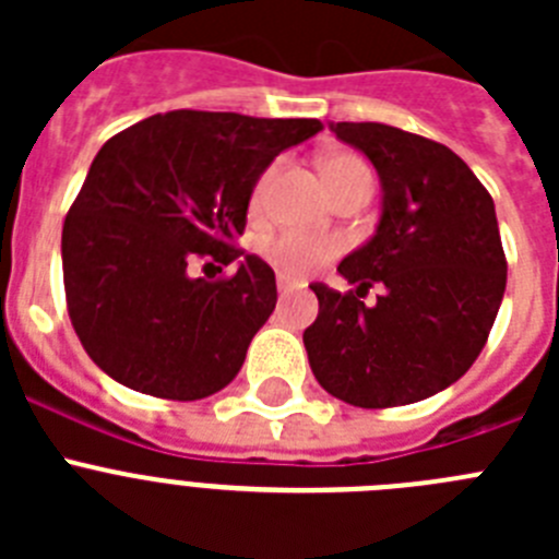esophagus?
Returning <instances> with one entry per match:
<instances>
[{
	"label": "esophagus",
	"mask_w": 559,
	"mask_h": 559,
	"mask_svg": "<svg viewBox=\"0 0 559 559\" xmlns=\"http://www.w3.org/2000/svg\"><path fill=\"white\" fill-rule=\"evenodd\" d=\"M276 288H280V294H290V290L296 288V283H290L288 276H276Z\"/></svg>",
	"instance_id": "obj_1"
}]
</instances>
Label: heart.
Returning a JSON list of instances; mask_svg holds the SVG:
<instances>
[{
    "label": "heart",
    "mask_w": 559,
    "mask_h": 559,
    "mask_svg": "<svg viewBox=\"0 0 559 559\" xmlns=\"http://www.w3.org/2000/svg\"><path fill=\"white\" fill-rule=\"evenodd\" d=\"M276 173L280 165H271L260 173V179L251 187V210H263L269 204L271 187H274ZM324 181H328L330 192L341 195V192L353 190V187H372V173L358 156L353 153H333L322 162ZM341 246L338 240H330V237H310L302 231H280V235L269 237L263 243V257L274 265L280 274L290 276V280H302L310 276L313 271H319L322 265H328L333 257H338Z\"/></svg>",
    "instance_id": "heart-1"
}]
</instances>
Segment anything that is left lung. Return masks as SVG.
<instances>
[{
    "label": "left lung",
    "mask_w": 559,
    "mask_h": 559,
    "mask_svg": "<svg viewBox=\"0 0 559 559\" xmlns=\"http://www.w3.org/2000/svg\"><path fill=\"white\" fill-rule=\"evenodd\" d=\"M383 181L378 235L344 257L355 290L313 283L305 330L324 392L358 408H394L456 383L490 338L507 288V254L487 187L451 147L380 122H335ZM381 285L379 302L359 296Z\"/></svg>",
    "instance_id": "obj_1"
}]
</instances>
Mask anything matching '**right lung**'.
<instances>
[{"label":"right lung","instance_id":"right-lung-1","mask_svg":"<svg viewBox=\"0 0 559 559\" xmlns=\"http://www.w3.org/2000/svg\"><path fill=\"white\" fill-rule=\"evenodd\" d=\"M319 120L231 111L153 114L100 147L63 221L67 310L88 358L117 383L201 400L231 383L276 305L274 271L243 249L251 187Z\"/></svg>","mask_w":559,"mask_h":559}]
</instances>
